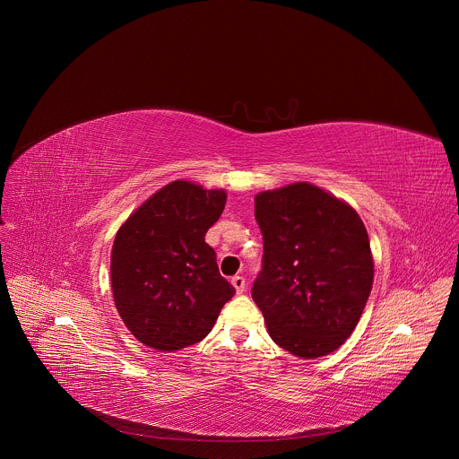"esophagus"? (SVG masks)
Here are the masks:
<instances>
[{
	"mask_svg": "<svg viewBox=\"0 0 459 459\" xmlns=\"http://www.w3.org/2000/svg\"><path fill=\"white\" fill-rule=\"evenodd\" d=\"M232 285H234V289H236L238 294H243V292H245V287H247V281H245L243 276H234V278H232Z\"/></svg>",
	"mask_w": 459,
	"mask_h": 459,
	"instance_id": "esophagus-1",
	"label": "esophagus"
}]
</instances>
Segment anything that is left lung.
Wrapping results in <instances>:
<instances>
[{
  "label": "left lung",
  "instance_id": "left-lung-1",
  "mask_svg": "<svg viewBox=\"0 0 459 459\" xmlns=\"http://www.w3.org/2000/svg\"><path fill=\"white\" fill-rule=\"evenodd\" d=\"M254 216L264 234V267L252 299L271 338L305 359L334 352L356 329L374 281L361 218L305 181L259 192Z\"/></svg>",
  "mask_w": 459,
  "mask_h": 459
}]
</instances>
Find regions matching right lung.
<instances>
[{
	"instance_id": "1",
	"label": "right lung",
	"mask_w": 459,
	"mask_h": 459,
	"mask_svg": "<svg viewBox=\"0 0 459 459\" xmlns=\"http://www.w3.org/2000/svg\"><path fill=\"white\" fill-rule=\"evenodd\" d=\"M225 204L223 188L178 179L119 227L110 255L112 296L126 329L143 345L172 352L202 342L234 296L205 243Z\"/></svg>"
}]
</instances>
